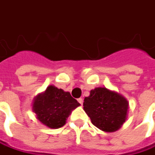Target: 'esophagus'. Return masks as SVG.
<instances>
[{"instance_id":"34e87169","label":"esophagus","mask_w":155,"mask_h":155,"mask_svg":"<svg viewBox=\"0 0 155 155\" xmlns=\"http://www.w3.org/2000/svg\"><path fill=\"white\" fill-rule=\"evenodd\" d=\"M78 102L81 105H82L83 104V99H82V98H79V99H78Z\"/></svg>"}]
</instances>
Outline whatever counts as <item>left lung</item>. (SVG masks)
I'll return each mask as SVG.
<instances>
[{"instance_id":"obj_1","label":"left lung","mask_w":155,"mask_h":155,"mask_svg":"<svg viewBox=\"0 0 155 155\" xmlns=\"http://www.w3.org/2000/svg\"><path fill=\"white\" fill-rule=\"evenodd\" d=\"M83 107L93 125L105 132L118 130L126 120L128 102L106 87H96L84 99Z\"/></svg>"}]
</instances>
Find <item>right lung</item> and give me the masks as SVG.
<instances>
[{
    "label": "right lung",
    "mask_w": 155,
    "mask_h": 155,
    "mask_svg": "<svg viewBox=\"0 0 155 155\" xmlns=\"http://www.w3.org/2000/svg\"><path fill=\"white\" fill-rule=\"evenodd\" d=\"M80 106L69 92L49 86L43 94L35 99L33 110L37 119L50 128L63 127L70 112Z\"/></svg>",
    "instance_id": "obj_1"
}]
</instances>
